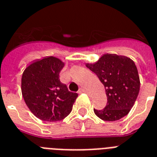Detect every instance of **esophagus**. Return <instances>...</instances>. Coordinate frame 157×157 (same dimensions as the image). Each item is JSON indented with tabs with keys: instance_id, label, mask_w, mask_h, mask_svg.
Here are the masks:
<instances>
[{
	"instance_id": "obj_1",
	"label": "esophagus",
	"mask_w": 157,
	"mask_h": 157,
	"mask_svg": "<svg viewBox=\"0 0 157 157\" xmlns=\"http://www.w3.org/2000/svg\"><path fill=\"white\" fill-rule=\"evenodd\" d=\"M80 92H82V93H86V92H87V90H86V89H84V88H81L80 89Z\"/></svg>"
}]
</instances>
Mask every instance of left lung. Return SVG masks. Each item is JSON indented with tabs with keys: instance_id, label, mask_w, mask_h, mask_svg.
Wrapping results in <instances>:
<instances>
[{
	"instance_id": "8db88e82",
	"label": "left lung",
	"mask_w": 157,
	"mask_h": 157,
	"mask_svg": "<svg viewBox=\"0 0 157 157\" xmlns=\"http://www.w3.org/2000/svg\"><path fill=\"white\" fill-rule=\"evenodd\" d=\"M86 67L103 84L107 103L95 115L106 121H114L126 116L134 106L140 89L139 72L134 61L128 57L105 54L95 63Z\"/></svg>"
}]
</instances>
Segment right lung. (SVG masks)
I'll list each match as a JSON object with an SVG mask.
<instances>
[{"instance_id": "1", "label": "right lung", "mask_w": 157, "mask_h": 157, "mask_svg": "<svg viewBox=\"0 0 157 157\" xmlns=\"http://www.w3.org/2000/svg\"><path fill=\"white\" fill-rule=\"evenodd\" d=\"M64 63L50 56L26 67L22 76L23 99L33 115L45 121H58L67 117L78 94L68 90L59 80Z\"/></svg>"}]
</instances>
